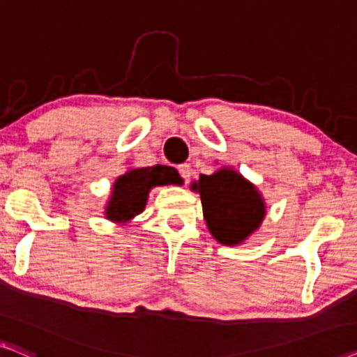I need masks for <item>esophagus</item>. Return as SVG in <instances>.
<instances>
[{
	"label": "esophagus",
	"instance_id": "1",
	"mask_svg": "<svg viewBox=\"0 0 357 357\" xmlns=\"http://www.w3.org/2000/svg\"><path fill=\"white\" fill-rule=\"evenodd\" d=\"M178 171H179V174H181L183 181H184V183H188V181H189V178H191V173H192L191 165H188V163L179 165V166H178Z\"/></svg>",
	"mask_w": 357,
	"mask_h": 357
}]
</instances>
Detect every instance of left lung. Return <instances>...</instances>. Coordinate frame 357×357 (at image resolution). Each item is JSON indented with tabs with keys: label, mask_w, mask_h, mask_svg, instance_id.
Returning a JSON list of instances; mask_svg holds the SVG:
<instances>
[{
	"label": "left lung",
	"mask_w": 357,
	"mask_h": 357,
	"mask_svg": "<svg viewBox=\"0 0 357 357\" xmlns=\"http://www.w3.org/2000/svg\"><path fill=\"white\" fill-rule=\"evenodd\" d=\"M191 189L201 194L208 231L222 245H241L258 230L266 215L258 189L227 166L213 174H201Z\"/></svg>",
	"instance_id": "left-lung-1"
}]
</instances>
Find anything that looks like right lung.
<instances>
[{"label": "right lung", "instance_id": "obj_1", "mask_svg": "<svg viewBox=\"0 0 357 357\" xmlns=\"http://www.w3.org/2000/svg\"><path fill=\"white\" fill-rule=\"evenodd\" d=\"M178 171L171 166H150V168L129 169L114 183L112 194L106 206V217L117 223H127L144 212L151 188L179 184Z\"/></svg>", "mask_w": 357, "mask_h": 357}]
</instances>
